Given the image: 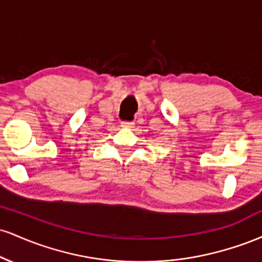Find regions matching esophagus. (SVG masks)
<instances>
[{"instance_id":"obj_1","label":"esophagus","mask_w":262,"mask_h":262,"mask_svg":"<svg viewBox=\"0 0 262 262\" xmlns=\"http://www.w3.org/2000/svg\"><path fill=\"white\" fill-rule=\"evenodd\" d=\"M122 127L123 128H125V129H130V128H133L134 127V123L133 122H122Z\"/></svg>"}]
</instances>
